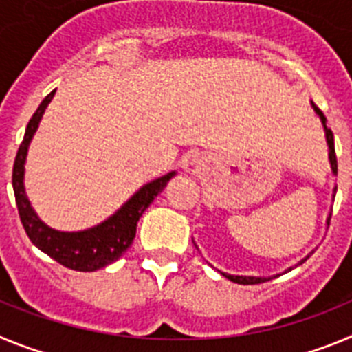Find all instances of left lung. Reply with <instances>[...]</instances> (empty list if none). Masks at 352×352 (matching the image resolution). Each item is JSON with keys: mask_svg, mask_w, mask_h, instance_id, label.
<instances>
[{"mask_svg": "<svg viewBox=\"0 0 352 352\" xmlns=\"http://www.w3.org/2000/svg\"><path fill=\"white\" fill-rule=\"evenodd\" d=\"M310 105H312V109H314V113L317 114V116H319V120H321V123H322V129H324V138H326V144H328V160H329V166H331V173H333V176H337V157H335V141H333V132H331V130L328 129V125H326V116L324 114H322V111L319 107H317L316 104H314L312 100H310ZM335 194H337V186H335L333 188V197H335ZM329 219H331V214H329L328 219H326V226H329ZM310 254H312V252H310ZM310 254L307 257H305V259H301L300 263L296 264V266H300V264H303L305 261L309 259L310 257ZM292 268H289V270H285V273L287 272H291ZM222 273L223 276H226V278H229V280L231 282H236V284H243V285H248V284H263V282H266V280H272V278H275V276H278V275H273V276H247V275H229V273H223V272H220Z\"/></svg>", "mask_w": 352, "mask_h": 352, "instance_id": "left-lung-1", "label": "left lung"}]
</instances>
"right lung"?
Masks as SVG:
<instances>
[{"label": "right lung", "mask_w": 352, "mask_h": 352, "mask_svg": "<svg viewBox=\"0 0 352 352\" xmlns=\"http://www.w3.org/2000/svg\"><path fill=\"white\" fill-rule=\"evenodd\" d=\"M54 91L49 93L38 105L36 113L30 120L26 126L24 139L19 146L17 157L14 162V173H12V186H14L15 204H17L19 217L23 222L24 231L31 243L36 248L47 254L56 263L63 264L65 268L76 270V272H96L107 264L123 256V252L132 245L138 231V222L148 206L155 201L158 194L166 188L167 182L176 176V170L164 174L153 182L146 183L139 188L132 197L126 201L120 210L98 226L84 229V231H56L47 223L38 219V214L31 208L30 199L24 188V164H26L28 149L31 139L38 130L40 121L47 105L51 104Z\"/></svg>", "instance_id": "right-lung-1"}]
</instances>
